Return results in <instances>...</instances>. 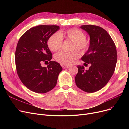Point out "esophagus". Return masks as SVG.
Segmentation results:
<instances>
[{
	"label": "esophagus",
	"instance_id": "obj_1",
	"mask_svg": "<svg viewBox=\"0 0 129 129\" xmlns=\"http://www.w3.org/2000/svg\"><path fill=\"white\" fill-rule=\"evenodd\" d=\"M69 67H70L69 65H63V67L64 69H66L69 68Z\"/></svg>",
	"mask_w": 129,
	"mask_h": 129
}]
</instances>
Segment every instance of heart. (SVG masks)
Here are the masks:
<instances>
[{"label":"heart","instance_id":"heart-1","mask_svg":"<svg viewBox=\"0 0 129 129\" xmlns=\"http://www.w3.org/2000/svg\"><path fill=\"white\" fill-rule=\"evenodd\" d=\"M63 39L73 42L72 50H77L83 53L90 47V43L89 40L86 39L85 33L79 29L74 28L62 31L60 35L55 33L51 35L47 41L49 49L53 52L60 50L62 47ZM79 57V53L75 50L69 52L60 51L55 54V59L60 64L68 65L73 63Z\"/></svg>","mask_w":129,"mask_h":129}]
</instances>
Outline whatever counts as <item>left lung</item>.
I'll return each instance as SVG.
<instances>
[{
  "label": "left lung",
  "instance_id": "obj_1",
  "mask_svg": "<svg viewBox=\"0 0 129 129\" xmlns=\"http://www.w3.org/2000/svg\"><path fill=\"white\" fill-rule=\"evenodd\" d=\"M80 28L90 36V47L82 60L90 66L86 71L83 65L77 66L75 83L82 90L94 92L107 85L113 74L117 62V49L109 34L103 28L94 25Z\"/></svg>",
  "mask_w": 129,
  "mask_h": 129
}]
</instances>
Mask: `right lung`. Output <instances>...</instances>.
Listing matches in <instances>:
<instances>
[{
	"label": "right lung",
	"mask_w": 129,
	"mask_h": 129,
	"mask_svg": "<svg viewBox=\"0 0 129 129\" xmlns=\"http://www.w3.org/2000/svg\"><path fill=\"white\" fill-rule=\"evenodd\" d=\"M59 29L57 25H41L33 27L20 37L15 53L18 75L23 84L30 90L44 93L55 87L62 67L51 61L52 54L47 41ZM49 62L47 68L42 63Z\"/></svg>",
	"instance_id": "add662e5"
}]
</instances>
